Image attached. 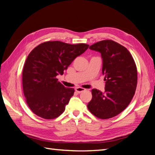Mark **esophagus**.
Returning <instances> with one entry per match:
<instances>
[{
    "instance_id": "34e87169",
    "label": "esophagus",
    "mask_w": 155,
    "mask_h": 155,
    "mask_svg": "<svg viewBox=\"0 0 155 155\" xmlns=\"http://www.w3.org/2000/svg\"><path fill=\"white\" fill-rule=\"evenodd\" d=\"M85 90V89L82 88V87H77V88H75V91H77L78 94H80V93L84 91Z\"/></svg>"
}]
</instances>
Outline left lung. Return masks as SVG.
Listing matches in <instances>:
<instances>
[{"label": "left lung", "mask_w": 155, "mask_h": 155, "mask_svg": "<svg viewBox=\"0 0 155 155\" xmlns=\"http://www.w3.org/2000/svg\"><path fill=\"white\" fill-rule=\"evenodd\" d=\"M89 49L102 55L106 87L104 92L91 90L87 108L99 119H110L124 110L134 97L137 82L136 63L127 49L114 41H101Z\"/></svg>", "instance_id": "1"}]
</instances>
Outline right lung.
Segmentation results:
<instances>
[{"label":"right lung","instance_id":"obj_1","mask_svg":"<svg viewBox=\"0 0 155 155\" xmlns=\"http://www.w3.org/2000/svg\"><path fill=\"white\" fill-rule=\"evenodd\" d=\"M89 46L47 41L29 53L24 65L22 85L27 104L36 115L51 120L64 112L74 89L64 87L56 77L62 75Z\"/></svg>","mask_w":155,"mask_h":155}]
</instances>
